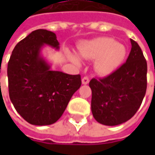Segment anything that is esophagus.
<instances>
[{
	"label": "esophagus",
	"mask_w": 155,
	"mask_h": 155,
	"mask_svg": "<svg viewBox=\"0 0 155 155\" xmlns=\"http://www.w3.org/2000/svg\"><path fill=\"white\" fill-rule=\"evenodd\" d=\"M89 82H90V79H89L88 77H84V78H82V84H88Z\"/></svg>",
	"instance_id": "1"
}]
</instances>
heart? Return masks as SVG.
<instances>
[{"label": "heart", "mask_w": 155, "mask_h": 155, "mask_svg": "<svg viewBox=\"0 0 155 155\" xmlns=\"http://www.w3.org/2000/svg\"><path fill=\"white\" fill-rule=\"evenodd\" d=\"M78 53L84 59H96L95 71L98 74L107 76L122 64L126 57V49L115 39L104 37L84 42L78 48ZM67 57L75 64H82L80 58L73 52L68 51Z\"/></svg>", "instance_id": "obj_1"}]
</instances>
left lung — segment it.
I'll list each match as a JSON object with an SVG mask.
<instances>
[{
  "label": "left lung",
  "instance_id": "left-lung-1",
  "mask_svg": "<svg viewBox=\"0 0 155 155\" xmlns=\"http://www.w3.org/2000/svg\"><path fill=\"white\" fill-rule=\"evenodd\" d=\"M126 63L104 78H92L91 111L101 124L116 126L128 121L139 110L147 90V65L139 45L133 40Z\"/></svg>",
  "mask_w": 155,
  "mask_h": 155
}]
</instances>
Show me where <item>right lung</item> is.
Wrapping results in <instances>:
<instances>
[{
    "label": "right lung",
    "mask_w": 155,
    "mask_h": 155,
    "mask_svg": "<svg viewBox=\"0 0 155 155\" xmlns=\"http://www.w3.org/2000/svg\"><path fill=\"white\" fill-rule=\"evenodd\" d=\"M45 45L58 50L56 34L35 30L15 45L8 64L10 100L27 122L38 126L56 122L82 84L80 75L51 71L40 54Z\"/></svg>",
    "instance_id": "obj_1"
}]
</instances>
